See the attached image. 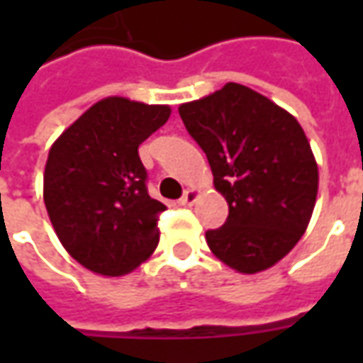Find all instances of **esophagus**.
Instances as JSON below:
<instances>
[{
	"mask_svg": "<svg viewBox=\"0 0 363 363\" xmlns=\"http://www.w3.org/2000/svg\"><path fill=\"white\" fill-rule=\"evenodd\" d=\"M196 198H198V192L194 189L184 190V194H182V198H181V204L182 206H192L194 202H196Z\"/></svg>",
	"mask_w": 363,
	"mask_h": 363,
	"instance_id": "obj_1",
	"label": "esophagus"
}]
</instances>
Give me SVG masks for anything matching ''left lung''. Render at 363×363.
<instances>
[{"mask_svg": "<svg viewBox=\"0 0 363 363\" xmlns=\"http://www.w3.org/2000/svg\"><path fill=\"white\" fill-rule=\"evenodd\" d=\"M184 128L212 167L229 216L206 231L212 252L255 274L284 259L311 220L319 171L289 112L239 83L179 106Z\"/></svg>", "mask_w": 363, "mask_h": 363, "instance_id": "8db88e82", "label": "left lung"}]
</instances>
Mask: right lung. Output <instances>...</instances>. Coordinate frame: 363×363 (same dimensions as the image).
Returning <instances> with one entry per match:
<instances>
[{
    "label": "right lung",
    "mask_w": 363,
    "mask_h": 363,
    "mask_svg": "<svg viewBox=\"0 0 363 363\" xmlns=\"http://www.w3.org/2000/svg\"><path fill=\"white\" fill-rule=\"evenodd\" d=\"M169 116L165 104L106 96L52 145L44 204L66 251L91 272L122 276L155 251L167 208L147 194L138 147Z\"/></svg>",
    "instance_id": "1"
}]
</instances>
